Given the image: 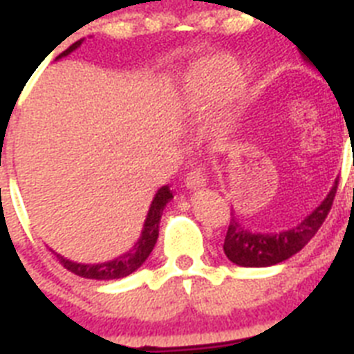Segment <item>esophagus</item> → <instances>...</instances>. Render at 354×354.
<instances>
[{"mask_svg": "<svg viewBox=\"0 0 354 354\" xmlns=\"http://www.w3.org/2000/svg\"><path fill=\"white\" fill-rule=\"evenodd\" d=\"M185 185L187 189H201V187L207 185V176L203 174L201 169H194V171H190L185 178Z\"/></svg>", "mask_w": 354, "mask_h": 354, "instance_id": "obj_1", "label": "esophagus"}]
</instances>
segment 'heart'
<instances>
[{
  "label": "heart",
  "instance_id": "heart-1",
  "mask_svg": "<svg viewBox=\"0 0 354 354\" xmlns=\"http://www.w3.org/2000/svg\"><path fill=\"white\" fill-rule=\"evenodd\" d=\"M242 67L230 55H212L194 62L183 73L178 87V104L189 113H199L217 104L223 121H232L245 104Z\"/></svg>",
  "mask_w": 354,
  "mask_h": 354
}]
</instances>
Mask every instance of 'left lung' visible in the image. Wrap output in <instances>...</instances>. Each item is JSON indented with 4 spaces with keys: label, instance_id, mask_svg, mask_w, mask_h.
Wrapping results in <instances>:
<instances>
[{
    "label": "left lung",
    "instance_id": "left-lung-1",
    "mask_svg": "<svg viewBox=\"0 0 354 354\" xmlns=\"http://www.w3.org/2000/svg\"><path fill=\"white\" fill-rule=\"evenodd\" d=\"M337 187H339V180H335L330 194L326 196L324 201L312 214L306 215L305 219L296 226H292L290 230L278 233L250 232L239 221L235 212H232L228 232L224 239V254L241 267H269L285 262L292 254L303 250L321 228L331 210Z\"/></svg>",
    "mask_w": 354,
    "mask_h": 354
}]
</instances>
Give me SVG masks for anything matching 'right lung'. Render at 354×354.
I'll list each match as a JSON object with an SVG mask.
<instances>
[{"mask_svg": "<svg viewBox=\"0 0 354 354\" xmlns=\"http://www.w3.org/2000/svg\"><path fill=\"white\" fill-rule=\"evenodd\" d=\"M84 42V39L76 41L75 44H71L69 48L64 51V53L58 55L57 58L67 57L69 53H73L76 48H80V44ZM173 198V192L167 185L158 189V192L155 194L151 201V207H149V212H147V217L144 221V228L142 235L137 241V244L133 245V250H130L128 253L121 254V257L113 258L110 262L104 263H76L71 262L67 258L57 254V258L60 260L64 267L71 272H75L76 276H82V278L87 279H119L124 278V276L131 274L135 270L139 269L144 262L147 260L149 253L153 251L156 244V239H158V226H160V217H162V212H164L165 205L171 201Z\"/></svg>", "mask_w": 354, "mask_h": 354, "instance_id": "right-lung-1", "label": "right lung"}]
</instances>
